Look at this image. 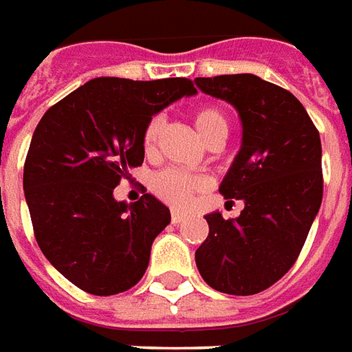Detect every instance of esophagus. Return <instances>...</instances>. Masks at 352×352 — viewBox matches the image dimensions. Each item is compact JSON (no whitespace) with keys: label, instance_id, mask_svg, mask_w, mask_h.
<instances>
[{"label":"esophagus","instance_id":"34e87169","mask_svg":"<svg viewBox=\"0 0 352 352\" xmlns=\"http://www.w3.org/2000/svg\"><path fill=\"white\" fill-rule=\"evenodd\" d=\"M170 221H172V223H180V221H184V214H182V212L172 210Z\"/></svg>","mask_w":352,"mask_h":352}]
</instances>
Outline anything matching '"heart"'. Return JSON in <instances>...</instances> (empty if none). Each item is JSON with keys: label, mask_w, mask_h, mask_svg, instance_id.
<instances>
[{"label": "heart", "mask_w": 352, "mask_h": 352, "mask_svg": "<svg viewBox=\"0 0 352 352\" xmlns=\"http://www.w3.org/2000/svg\"><path fill=\"white\" fill-rule=\"evenodd\" d=\"M193 121L199 134L203 136L206 144L214 140H226L229 131V123L226 113L216 106H201L193 113ZM163 116H153L149 119L144 132H142V149L146 153H153L159 142V134L163 131ZM208 188V180L201 174L176 170V168H164L159 170L151 180V189L161 201L184 208L193 201L195 193H201Z\"/></svg>", "instance_id": "b5f03b06"}]
</instances>
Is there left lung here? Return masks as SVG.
Masks as SVG:
<instances>
[{
    "mask_svg": "<svg viewBox=\"0 0 352 352\" xmlns=\"http://www.w3.org/2000/svg\"><path fill=\"white\" fill-rule=\"evenodd\" d=\"M197 87L233 104L243 146L220 186L244 201L239 218L204 216L208 236L195 261L204 283L231 296L267 290L296 263L322 203V148L301 102L252 74L197 77Z\"/></svg>",
    "mask_w": 352,
    "mask_h": 352,
    "instance_id": "1",
    "label": "left lung"
}]
</instances>
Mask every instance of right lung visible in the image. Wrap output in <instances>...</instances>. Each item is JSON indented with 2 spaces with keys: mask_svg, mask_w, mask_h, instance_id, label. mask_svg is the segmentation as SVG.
I'll return each mask as SVG.
<instances>
[{
  "mask_svg": "<svg viewBox=\"0 0 352 352\" xmlns=\"http://www.w3.org/2000/svg\"><path fill=\"white\" fill-rule=\"evenodd\" d=\"M195 92L186 77H96L37 123L24 163L34 235L54 269L87 294L113 296L146 273L170 210L149 193L117 203L113 189L144 163L142 132L151 116Z\"/></svg>",
  "mask_w": 352,
  "mask_h": 352,
  "instance_id": "1",
  "label": "right lung"
}]
</instances>
